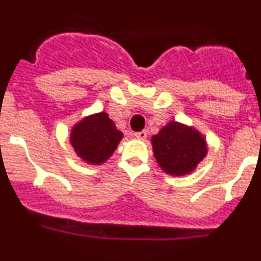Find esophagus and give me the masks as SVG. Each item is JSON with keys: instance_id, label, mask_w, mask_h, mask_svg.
<instances>
[{"instance_id": "esophagus-1", "label": "esophagus", "mask_w": 261, "mask_h": 261, "mask_svg": "<svg viewBox=\"0 0 261 261\" xmlns=\"http://www.w3.org/2000/svg\"><path fill=\"white\" fill-rule=\"evenodd\" d=\"M135 137L138 138V140H145L147 137V132L146 130H141V132H136Z\"/></svg>"}]
</instances>
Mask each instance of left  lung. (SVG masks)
Instances as JSON below:
<instances>
[{
	"label": "left lung",
	"instance_id": "left-lung-1",
	"mask_svg": "<svg viewBox=\"0 0 261 261\" xmlns=\"http://www.w3.org/2000/svg\"><path fill=\"white\" fill-rule=\"evenodd\" d=\"M151 144L158 165L171 175L193 171L208 151L204 137L199 132L175 121L153 136Z\"/></svg>",
	"mask_w": 261,
	"mask_h": 261
}]
</instances>
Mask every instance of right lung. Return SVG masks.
Listing matches in <instances>:
<instances>
[{
    "label": "right lung",
    "mask_w": 261,
    "mask_h": 261,
    "mask_svg": "<svg viewBox=\"0 0 261 261\" xmlns=\"http://www.w3.org/2000/svg\"><path fill=\"white\" fill-rule=\"evenodd\" d=\"M123 137L114 121L106 112L93 115L77 124L70 135V142L75 153L93 165L107 161Z\"/></svg>",
    "instance_id": "obj_1"
}]
</instances>
